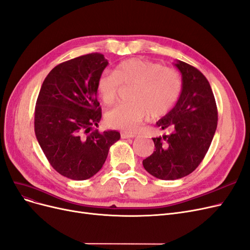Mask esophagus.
I'll use <instances>...</instances> for the list:
<instances>
[{
  "label": "esophagus",
  "instance_id": "34e87169",
  "mask_svg": "<svg viewBox=\"0 0 250 250\" xmlns=\"http://www.w3.org/2000/svg\"><path fill=\"white\" fill-rule=\"evenodd\" d=\"M122 139H134V137L136 136L135 134H131V133H126V132H123L121 134Z\"/></svg>",
  "mask_w": 250,
  "mask_h": 250
}]
</instances>
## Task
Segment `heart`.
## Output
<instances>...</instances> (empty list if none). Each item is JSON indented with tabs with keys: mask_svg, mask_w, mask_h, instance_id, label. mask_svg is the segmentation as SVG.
<instances>
[{
	"mask_svg": "<svg viewBox=\"0 0 250 250\" xmlns=\"http://www.w3.org/2000/svg\"><path fill=\"white\" fill-rule=\"evenodd\" d=\"M123 85H134L130 102L109 110L105 121L110 127L134 132L149 115L160 118L174 108L182 92V80L171 68L145 59H128L117 65L114 72H102L97 92L105 105H113Z\"/></svg>",
	"mask_w": 250,
	"mask_h": 250,
	"instance_id": "1",
	"label": "heart"
}]
</instances>
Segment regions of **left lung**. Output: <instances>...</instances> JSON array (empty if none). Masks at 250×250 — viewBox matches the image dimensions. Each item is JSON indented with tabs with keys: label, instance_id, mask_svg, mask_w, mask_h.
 <instances>
[{
	"label": "left lung",
	"instance_id": "1",
	"mask_svg": "<svg viewBox=\"0 0 250 250\" xmlns=\"http://www.w3.org/2000/svg\"><path fill=\"white\" fill-rule=\"evenodd\" d=\"M182 92L175 107L156 123L169 134L153 137L155 151L143 160L145 169L161 180L183 178L200 166L216 131L218 113L211 85L195 67L177 61Z\"/></svg>",
	"mask_w": 250,
	"mask_h": 250
}]
</instances>
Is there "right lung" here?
<instances>
[{"label":"right lung","mask_w":250,"mask_h":250,"mask_svg":"<svg viewBox=\"0 0 250 250\" xmlns=\"http://www.w3.org/2000/svg\"><path fill=\"white\" fill-rule=\"evenodd\" d=\"M107 64L99 53L77 57L57 65L41 85L35 134L49 165L66 178L81 181L97 174L121 137L115 130H92L101 119L97 80Z\"/></svg>","instance_id":"add662e5"}]
</instances>
